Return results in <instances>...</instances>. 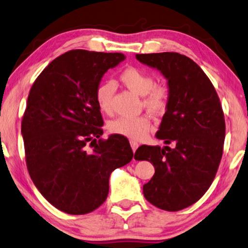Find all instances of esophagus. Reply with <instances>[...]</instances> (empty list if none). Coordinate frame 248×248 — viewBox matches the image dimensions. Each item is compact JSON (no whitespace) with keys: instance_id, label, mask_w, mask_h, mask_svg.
I'll list each match as a JSON object with an SVG mask.
<instances>
[{"instance_id":"34e87169","label":"esophagus","mask_w":248,"mask_h":248,"mask_svg":"<svg viewBox=\"0 0 248 248\" xmlns=\"http://www.w3.org/2000/svg\"><path fill=\"white\" fill-rule=\"evenodd\" d=\"M130 145L132 147V151L136 152L137 148L139 147V143L137 141H134V140H130Z\"/></svg>"}]
</instances>
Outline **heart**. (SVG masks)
I'll return each mask as SVG.
<instances>
[{"mask_svg":"<svg viewBox=\"0 0 248 248\" xmlns=\"http://www.w3.org/2000/svg\"><path fill=\"white\" fill-rule=\"evenodd\" d=\"M119 79L125 88L142 96V104L154 115L164 114L169 103V90L161 84H155L154 78L137 67H127L119 75ZM115 93V85L110 81L102 82L96 88L95 101L101 111L110 114L112 110V96ZM109 131L134 140L146 137L150 131L151 120L147 116L119 117L109 123Z\"/></svg>","mask_w":248,"mask_h":248,"instance_id":"obj_1","label":"heart"}]
</instances>
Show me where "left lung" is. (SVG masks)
Instances as JSON below:
<instances>
[{"mask_svg": "<svg viewBox=\"0 0 248 248\" xmlns=\"http://www.w3.org/2000/svg\"><path fill=\"white\" fill-rule=\"evenodd\" d=\"M136 57L167 80L169 103L156 138L172 144L137 150L134 158L155 168L143 194L160 209L178 211L199 201L217 173L226 137L222 107L213 83L191 58L173 52Z\"/></svg>", "mask_w": 248, "mask_h": 248, "instance_id": "1", "label": "left lung"}]
</instances>
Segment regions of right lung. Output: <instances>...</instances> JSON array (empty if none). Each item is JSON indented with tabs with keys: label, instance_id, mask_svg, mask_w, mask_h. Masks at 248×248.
Masks as SVG:
<instances>
[{
	"label": "right lung",
	"instance_id": "obj_1",
	"mask_svg": "<svg viewBox=\"0 0 248 248\" xmlns=\"http://www.w3.org/2000/svg\"><path fill=\"white\" fill-rule=\"evenodd\" d=\"M124 58L123 53L73 49L55 58L29 92L21 123L27 168L44 199L66 214L98 208L108 195L110 173L133 157L123 136L97 141L104 123L96 88Z\"/></svg>",
	"mask_w": 248,
	"mask_h": 248
}]
</instances>
